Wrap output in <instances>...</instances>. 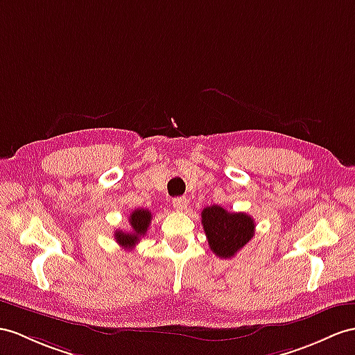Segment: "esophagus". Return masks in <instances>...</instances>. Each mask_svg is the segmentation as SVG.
<instances>
[{
    "label": "esophagus",
    "mask_w": 355,
    "mask_h": 355,
    "mask_svg": "<svg viewBox=\"0 0 355 355\" xmlns=\"http://www.w3.org/2000/svg\"><path fill=\"white\" fill-rule=\"evenodd\" d=\"M187 206H188L187 197H176V198H173V207H175L176 211L182 212V211L187 209Z\"/></svg>",
    "instance_id": "34e87169"
}]
</instances>
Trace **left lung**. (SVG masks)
<instances>
[{
    "mask_svg": "<svg viewBox=\"0 0 355 355\" xmlns=\"http://www.w3.org/2000/svg\"><path fill=\"white\" fill-rule=\"evenodd\" d=\"M202 224L207 244L221 259L235 256L254 235V220L245 212H229L218 205L202 211Z\"/></svg>",
    "mask_w": 355,
    "mask_h": 355,
    "instance_id": "1",
    "label": "left lung"
}]
</instances>
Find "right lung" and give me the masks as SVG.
<instances>
[{"instance_id":"add662e5","label":"right lung","mask_w":355,"mask_h":355,"mask_svg":"<svg viewBox=\"0 0 355 355\" xmlns=\"http://www.w3.org/2000/svg\"><path fill=\"white\" fill-rule=\"evenodd\" d=\"M152 221V214L148 209H135L129 215V224H131V232H122L116 230L114 238L117 243L125 247L126 250H131L141 236L146 235L149 224Z\"/></svg>"}]
</instances>
